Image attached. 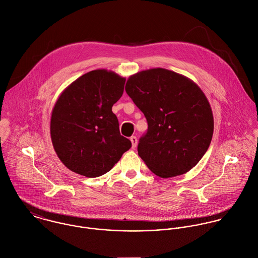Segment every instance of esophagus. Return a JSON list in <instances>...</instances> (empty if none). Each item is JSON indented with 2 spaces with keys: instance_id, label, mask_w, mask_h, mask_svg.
I'll use <instances>...</instances> for the list:
<instances>
[{
  "instance_id": "1",
  "label": "esophagus",
  "mask_w": 258,
  "mask_h": 258,
  "mask_svg": "<svg viewBox=\"0 0 258 258\" xmlns=\"http://www.w3.org/2000/svg\"><path fill=\"white\" fill-rule=\"evenodd\" d=\"M131 142H132V147H133V149H135V148L137 147V145H138V139H137V137L133 136V137L131 138Z\"/></svg>"
}]
</instances>
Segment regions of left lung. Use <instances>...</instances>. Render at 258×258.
<instances>
[{"mask_svg": "<svg viewBox=\"0 0 258 258\" xmlns=\"http://www.w3.org/2000/svg\"><path fill=\"white\" fill-rule=\"evenodd\" d=\"M125 92L148 121V131L138 146L148 167L166 178L196 166L213 135L210 104L199 86L179 74L157 68L132 76Z\"/></svg>", "mask_w": 258, "mask_h": 258, "instance_id": "8db88e82", "label": "left lung"}]
</instances>
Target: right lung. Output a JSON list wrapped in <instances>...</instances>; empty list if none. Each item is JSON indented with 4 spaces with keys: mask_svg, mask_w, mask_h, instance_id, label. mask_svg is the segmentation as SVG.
Here are the masks:
<instances>
[{
    "mask_svg": "<svg viewBox=\"0 0 258 258\" xmlns=\"http://www.w3.org/2000/svg\"><path fill=\"white\" fill-rule=\"evenodd\" d=\"M124 83L113 72L96 70L76 80L57 99L51 118L52 146L72 171L101 176L131 149L111 110L122 96Z\"/></svg>",
    "mask_w": 258,
    "mask_h": 258,
    "instance_id": "right-lung-1",
    "label": "right lung"
}]
</instances>
